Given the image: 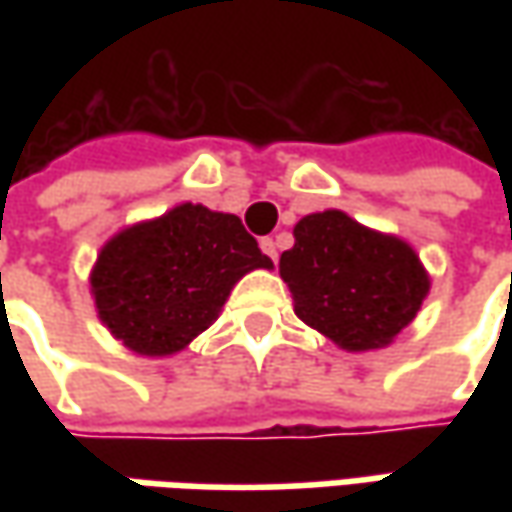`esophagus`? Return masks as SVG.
Here are the masks:
<instances>
[{
	"label": "esophagus",
	"mask_w": 512,
	"mask_h": 512,
	"mask_svg": "<svg viewBox=\"0 0 512 512\" xmlns=\"http://www.w3.org/2000/svg\"><path fill=\"white\" fill-rule=\"evenodd\" d=\"M262 250H265V253L270 256V259H273V262L279 259V245H276L273 239H262Z\"/></svg>",
	"instance_id": "1"
}]
</instances>
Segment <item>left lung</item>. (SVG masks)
Instances as JSON below:
<instances>
[{
	"label": "left lung",
	"mask_w": 512,
	"mask_h": 512,
	"mask_svg": "<svg viewBox=\"0 0 512 512\" xmlns=\"http://www.w3.org/2000/svg\"><path fill=\"white\" fill-rule=\"evenodd\" d=\"M293 236L279 273L296 316L330 342L350 353L379 350L416 319L430 276L399 236L359 225L342 210L310 213Z\"/></svg>",
	"instance_id": "left-lung-1"
}]
</instances>
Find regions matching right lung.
<instances>
[{"label":"right lung","instance_id":"obj_1","mask_svg":"<svg viewBox=\"0 0 512 512\" xmlns=\"http://www.w3.org/2000/svg\"><path fill=\"white\" fill-rule=\"evenodd\" d=\"M273 262L239 216L176 205L119 230L99 250L90 293L102 325L139 356L185 350L219 319L233 285Z\"/></svg>","mask_w":512,"mask_h":512}]
</instances>
